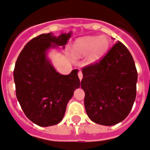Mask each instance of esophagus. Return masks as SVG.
Here are the masks:
<instances>
[{"label":"esophagus","mask_w":150,"mask_h":150,"mask_svg":"<svg viewBox=\"0 0 150 150\" xmlns=\"http://www.w3.org/2000/svg\"><path fill=\"white\" fill-rule=\"evenodd\" d=\"M78 75H79V79H80V81H81V79H82V78H83L82 72H81V71H79V73H78Z\"/></svg>","instance_id":"34e87169"}]
</instances>
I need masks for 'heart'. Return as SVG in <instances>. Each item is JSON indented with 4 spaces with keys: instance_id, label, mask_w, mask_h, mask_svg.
<instances>
[{
    "instance_id": "1",
    "label": "heart",
    "mask_w": 150,
    "mask_h": 150,
    "mask_svg": "<svg viewBox=\"0 0 150 150\" xmlns=\"http://www.w3.org/2000/svg\"><path fill=\"white\" fill-rule=\"evenodd\" d=\"M110 40L107 36H88L76 40L72 47L73 55L81 58L89 55L87 61L95 63L100 61L108 52Z\"/></svg>"
}]
</instances>
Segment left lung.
<instances>
[{"label":"left lung","instance_id":"1","mask_svg":"<svg viewBox=\"0 0 150 150\" xmlns=\"http://www.w3.org/2000/svg\"><path fill=\"white\" fill-rule=\"evenodd\" d=\"M82 73L81 87L91 120L104 126L123 121L137 95V71L127 48L117 42L98 62L83 68Z\"/></svg>","mask_w":150,"mask_h":150}]
</instances>
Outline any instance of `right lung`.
Listing matches in <instances>:
<instances>
[{
  "mask_svg": "<svg viewBox=\"0 0 150 150\" xmlns=\"http://www.w3.org/2000/svg\"><path fill=\"white\" fill-rule=\"evenodd\" d=\"M71 36V31L58 36L52 33L36 36L24 46L15 64L17 100L27 118L40 127L62 121L69 100L80 86L78 69L61 75L47 57L50 49H64Z\"/></svg>",
  "mask_w": 150,
  "mask_h": 150,
  "instance_id": "obj_1",
  "label": "right lung"
}]
</instances>
